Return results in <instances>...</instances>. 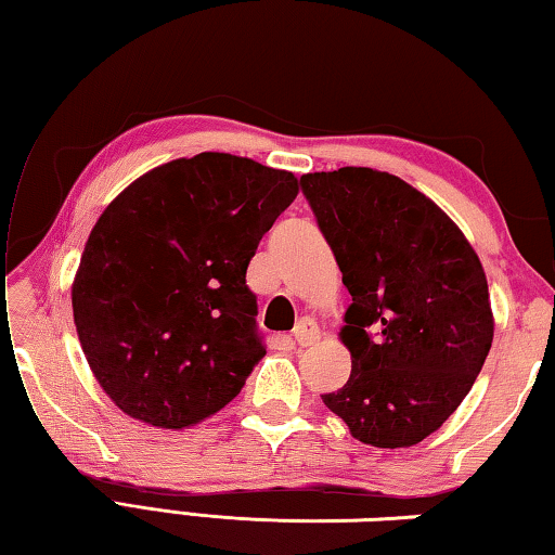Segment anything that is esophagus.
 I'll return each mask as SVG.
<instances>
[{"instance_id":"esophagus-1","label":"esophagus","mask_w":555,"mask_h":555,"mask_svg":"<svg viewBox=\"0 0 555 555\" xmlns=\"http://www.w3.org/2000/svg\"><path fill=\"white\" fill-rule=\"evenodd\" d=\"M318 337H321V331H318V325H315L313 318H300V321L294 327V340L300 347H306V345H313Z\"/></svg>"}]
</instances>
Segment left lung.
Here are the masks:
<instances>
[{"label": "left lung", "instance_id": "8db88e82", "mask_svg": "<svg viewBox=\"0 0 555 555\" xmlns=\"http://www.w3.org/2000/svg\"><path fill=\"white\" fill-rule=\"evenodd\" d=\"M352 296L343 389L323 393L367 446L409 448L446 424L492 347L485 269L457 224L399 176L364 166L300 176Z\"/></svg>", "mask_w": 555, "mask_h": 555}]
</instances>
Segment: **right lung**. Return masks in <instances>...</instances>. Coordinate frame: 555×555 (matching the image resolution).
Segmentation results:
<instances>
[{"mask_svg": "<svg viewBox=\"0 0 555 555\" xmlns=\"http://www.w3.org/2000/svg\"><path fill=\"white\" fill-rule=\"evenodd\" d=\"M298 195L291 171L203 152L137 178L92 228L73 321L92 374L127 416L201 424L264 357L247 267Z\"/></svg>", "mask_w": 555, "mask_h": 555, "instance_id": "right-lung-1", "label": "right lung"}]
</instances>
